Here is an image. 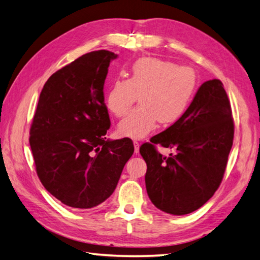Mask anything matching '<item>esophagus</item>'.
I'll return each instance as SVG.
<instances>
[{
	"instance_id": "esophagus-1",
	"label": "esophagus",
	"mask_w": 260,
	"mask_h": 260,
	"mask_svg": "<svg viewBox=\"0 0 260 260\" xmlns=\"http://www.w3.org/2000/svg\"><path fill=\"white\" fill-rule=\"evenodd\" d=\"M134 151H135L136 154L140 152V143L137 141H134Z\"/></svg>"
}]
</instances>
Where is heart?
Returning <instances> with one entry per match:
<instances>
[{
  "mask_svg": "<svg viewBox=\"0 0 260 260\" xmlns=\"http://www.w3.org/2000/svg\"><path fill=\"white\" fill-rule=\"evenodd\" d=\"M197 88V75L189 66L170 60L142 57L133 63L127 79L111 82L106 94L110 113L121 117L128 113L140 94V107L118 124V133L142 139L153 131L157 121L170 125L180 119L189 107Z\"/></svg>",
  "mask_w": 260,
  "mask_h": 260,
  "instance_id": "1",
  "label": "heart"
}]
</instances>
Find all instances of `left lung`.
Listing matches in <instances>:
<instances>
[{
  "label": "left lung",
  "mask_w": 260,
  "mask_h": 260,
  "mask_svg": "<svg viewBox=\"0 0 260 260\" xmlns=\"http://www.w3.org/2000/svg\"><path fill=\"white\" fill-rule=\"evenodd\" d=\"M233 136L235 123L223 83L206 81L184 116L140 147L151 202L174 215L202 207L221 185ZM156 145L175 148L176 153L162 156Z\"/></svg>",
  "instance_id": "1"
}]
</instances>
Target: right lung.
Returning <instances> with one entry per match:
<instances>
[{
    "label": "right lung",
    "mask_w": 260,
    "mask_h": 260,
    "mask_svg": "<svg viewBox=\"0 0 260 260\" xmlns=\"http://www.w3.org/2000/svg\"><path fill=\"white\" fill-rule=\"evenodd\" d=\"M108 50L84 54L55 72L40 92L29 143L43 186L63 204L91 208L113 194L133 155L128 137L106 141Z\"/></svg>",
    "instance_id": "obj_1"
}]
</instances>
